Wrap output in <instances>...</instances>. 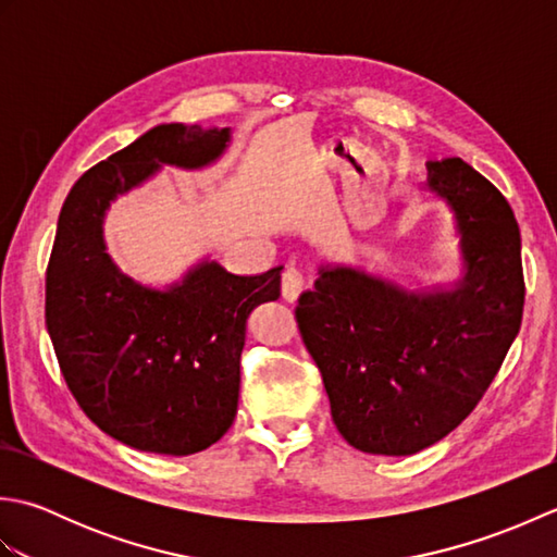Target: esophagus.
Here are the masks:
<instances>
[{"mask_svg":"<svg viewBox=\"0 0 557 557\" xmlns=\"http://www.w3.org/2000/svg\"><path fill=\"white\" fill-rule=\"evenodd\" d=\"M304 287H306V280L297 268H287L285 272H282V299L294 304L299 299Z\"/></svg>","mask_w":557,"mask_h":557,"instance_id":"esophagus-1","label":"esophagus"}]
</instances>
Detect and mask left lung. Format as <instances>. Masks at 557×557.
<instances>
[{
  "mask_svg": "<svg viewBox=\"0 0 557 557\" xmlns=\"http://www.w3.org/2000/svg\"><path fill=\"white\" fill-rule=\"evenodd\" d=\"M425 170L423 188L455 218V285L411 292L361 268L321 265L297 306L337 431L369 455H413L455 431L522 325V239L510 203L459 158Z\"/></svg>",
  "mask_w": 557,
  "mask_h": 557,
  "instance_id": "1",
  "label": "left lung"
}]
</instances>
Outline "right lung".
Here are the masks:
<instances>
[{
  "mask_svg": "<svg viewBox=\"0 0 557 557\" xmlns=\"http://www.w3.org/2000/svg\"><path fill=\"white\" fill-rule=\"evenodd\" d=\"M232 128L160 124L102 160L59 212L45 280V323L86 417L128 447L194 455L230 431L239 359L256 306L280 297V268L232 275L203 258L174 285H140L116 268L102 224L110 206L162 164L203 170Z\"/></svg>",
  "mask_w": 557,
  "mask_h": 557,
  "instance_id": "obj_1",
  "label": "right lung"
}]
</instances>
